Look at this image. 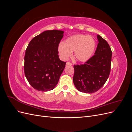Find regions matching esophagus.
Wrapping results in <instances>:
<instances>
[{"label": "esophagus", "instance_id": "34e87169", "mask_svg": "<svg viewBox=\"0 0 132 132\" xmlns=\"http://www.w3.org/2000/svg\"><path fill=\"white\" fill-rule=\"evenodd\" d=\"M66 65H72V63H71L70 62H67V63H66Z\"/></svg>", "mask_w": 132, "mask_h": 132}]
</instances>
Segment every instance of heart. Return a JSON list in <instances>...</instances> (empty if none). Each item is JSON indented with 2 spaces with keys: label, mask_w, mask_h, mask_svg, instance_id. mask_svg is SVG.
Wrapping results in <instances>:
<instances>
[{
  "label": "heart",
  "mask_w": 132,
  "mask_h": 132,
  "mask_svg": "<svg viewBox=\"0 0 132 132\" xmlns=\"http://www.w3.org/2000/svg\"><path fill=\"white\" fill-rule=\"evenodd\" d=\"M96 43L94 37L85 35H76L68 38L64 44H60L58 52L63 59L66 60L74 51V58L85 62L94 54Z\"/></svg>",
  "instance_id": "1"
}]
</instances>
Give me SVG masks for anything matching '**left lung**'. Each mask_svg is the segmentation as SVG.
I'll list each match as a JSON object with an SVG mask.
<instances>
[{
    "mask_svg": "<svg viewBox=\"0 0 132 132\" xmlns=\"http://www.w3.org/2000/svg\"><path fill=\"white\" fill-rule=\"evenodd\" d=\"M98 43L95 55L80 65H74L73 82L79 91L92 94L104 85L111 71L112 53L109 43L97 35Z\"/></svg>",
    "mask_w": 132,
    "mask_h": 132,
    "instance_id": "1",
    "label": "left lung"
}]
</instances>
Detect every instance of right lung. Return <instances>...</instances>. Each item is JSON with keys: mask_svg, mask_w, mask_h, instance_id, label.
I'll return each mask as SVG.
<instances>
[{"mask_svg": "<svg viewBox=\"0 0 132 132\" xmlns=\"http://www.w3.org/2000/svg\"><path fill=\"white\" fill-rule=\"evenodd\" d=\"M64 32L48 30L33 38L24 57V72L28 82L38 91L53 90L65 67L59 58L58 46Z\"/></svg>", "mask_w": 132, "mask_h": 132, "instance_id": "1", "label": "right lung"}]
</instances>
